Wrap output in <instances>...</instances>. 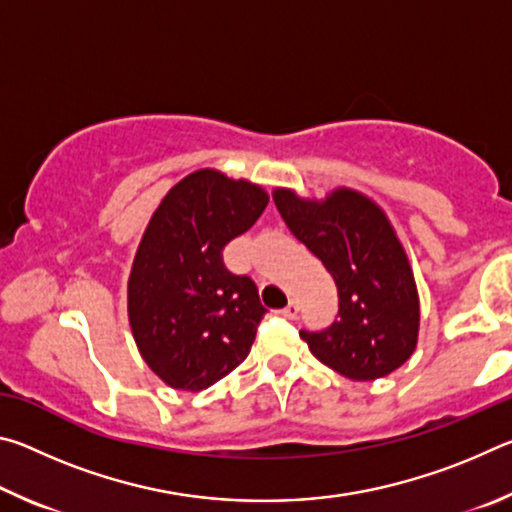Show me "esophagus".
<instances>
[{"instance_id":"esophagus-1","label":"esophagus","mask_w":512,"mask_h":512,"mask_svg":"<svg viewBox=\"0 0 512 512\" xmlns=\"http://www.w3.org/2000/svg\"><path fill=\"white\" fill-rule=\"evenodd\" d=\"M298 311H300V305H298L296 300H291L289 305L280 311V314H282L284 318H289V320H291V318H296V316H298Z\"/></svg>"}]
</instances>
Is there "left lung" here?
I'll return each mask as SVG.
<instances>
[{
  "label": "left lung",
  "instance_id": "1",
  "mask_svg": "<svg viewBox=\"0 0 512 512\" xmlns=\"http://www.w3.org/2000/svg\"><path fill=\"white\" fill-rule=\"evenodd\" d=\"M284 223L332 273L339 318L320 332L300 329L311 354L343 377L372 381L391 375L418 343L420 300L413 271L391 221L354 189L325 201L275 189Z\"/></svg>",
  "mask_w": 512,
  "mask_h": 512
}]
</instances>
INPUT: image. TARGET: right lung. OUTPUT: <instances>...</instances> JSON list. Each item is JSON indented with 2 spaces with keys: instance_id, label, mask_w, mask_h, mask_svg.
<instances>
[{
  "instance_id": "right-lung-1",
  "label": "right lung",
  "mask_w": 512,
  "mask_h": 512,
  "mask_svg": "<svg viewBox=\"0 0 512 512\" xmlns=\"http://www.w3.org/2000/svg\"><path fill=\"white\" fill-rule=\"evenodd\" d=\"M268 205L248 180L201 169L162 198L128 277V320L155 375L203 391L248 357L266 309L248 275L230 273L223 248Z\"/></svg>"
}]
</instances>
